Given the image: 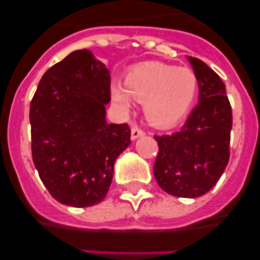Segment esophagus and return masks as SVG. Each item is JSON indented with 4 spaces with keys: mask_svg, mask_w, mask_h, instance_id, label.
Segmentation results:
<instances>
[{
    "mask_svg": "<svg viewBox=\"0 0 260 260\" xmlns=\"http://www.w3.org/2000/svg\"><path fill=\"white\" fill-rule=\"evenodd\" d=\"M145 135V132H143L141 128H138L137 125H133L132 129H131V140H137L138 137H142V136Z\"/></svg>",
    "mask_w": 260,
    "mask_h": 260,
    "instance_id": "esophagus-1",
    "label": "esophagus"
}]
</instances>
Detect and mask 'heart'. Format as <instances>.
Masks as SVG:
<instances>
[{
	"instance_id": "obj_1",
	"label": "heart",
	"mask_w": 260,
	"mask_h": 260,
	"mask_svg": "<svg viewBox=\"0 0 260 260\" xmlns=\"http://www.w3.org/2000/svg\"><path fill=\"white\" fill-rule=\"evenodd\" d=\"M124 86L113 84L112 99L124 111L131 98L145 103V115L156 127H169L182 119L195 103L199 79L188 68L158 61L136 65L125 75Z\"/></svg>"
}]
</instances>
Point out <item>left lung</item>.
<instances>
[{
  "label": "left lung",
  "instance_id": "obj_1",
  "mask_svg": "<svg viewBox=\"0 0 260 260\" xmlns=\"http://www.w3.org/2000/svg\"><path fill=\"white\" fill-rule=\"evenodd\" d=\"M199 79V104L179 132L154 136L158 154L154 179L177 198L210 191L229 162L233 114L219 75L198 57H187Z\"/></svg>",
  "mask_w": 260,
  "mask_h": 260
}]
</instances>
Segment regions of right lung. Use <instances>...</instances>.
I'll return each instance as SVG.
<instances>
[{
  "label": "right lung",
  "instance_id": "obj_1",
  "mask_svg": "<svg viewBox=\"0 0 260 260\" xmlns=\"http://www.w3.org/2000/svg\"><path fill=\"white\" fill-rule=\"evenodd\" d=\"M111 75L89 50H77L43 75L30 106L32 161L64 205L104 200L117 157L131 145L127 123L109 124Z\"/></svg>",
  "mask_w": 260,
  "mask_h": 260
}]
</instances>
